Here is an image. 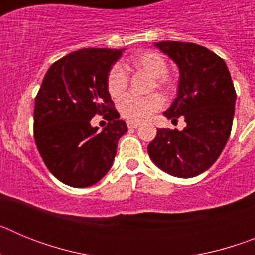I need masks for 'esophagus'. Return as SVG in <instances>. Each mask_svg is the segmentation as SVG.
<instances>
[{
	"label": "esophagus",
	"instance_id": "esophagus-1",
	"mask_svg": "<svg viewBox=\"0 0 255 255\" xmlns=\"http://www.w3.org/2000/svg\"><path fill=\"white\" fill-rule=\"evenodd\" d=\"M139 126H140V124L134 123V121H128V128L129 129H138Z\"/></svg>",
	"mask_w": 255,
	"mask_h": 255
}]
</instances>
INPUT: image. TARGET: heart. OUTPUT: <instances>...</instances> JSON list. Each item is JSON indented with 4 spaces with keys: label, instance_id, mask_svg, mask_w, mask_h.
<instances>
[{
    "label": "heart",
    "instance_id": "heart-1",
    "mask_svg": "<svg viewBox=\"0 0 255 255\" xmlns=\"http://www.w3.org/2000/svg\"><path fill=\"white\" fill-rule=\"evenodd\" d=\"M130 66L147 73L153 78L152 89L157 88L162 92H170L173 87L172 79L167 75L168 65L166 58L154 51L141 52L134 56L129 62ZM129 84V76L123 65L115 64L107 74L108 93L114 98L124 96ZM163 107V98L159 94H152L145 98L126 96L119 102L121 116L134 123L148 120L154 112Z\"/></svg>",
    "mask_w": 255,
    "mask_h": 255
}]
</instances>
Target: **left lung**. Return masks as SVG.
Here are the masks:
<instances>
[{
	"label": "left lung",
	"instance_id": "8db88e82",
	"mask_svg": "<svg viewBox=\"0 0 255 255\" xmlns=\"http://www.w3.org/2000/svg\"><path fill=\"white\" fill-rule=\"evenodd\" d=\"M155 47L175 61L180 71L177 97L163 115L182 131L158 129L148 145L155 166L189 179L208 170L224 150L233 128L236 92L225 61L206 47L189 42H158Z\"/></svg>",
	"mask_w": 255,
	"mask_h": 255
}]
</instances>
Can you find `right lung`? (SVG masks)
<instances>
[{"label": "right lung", "mask_w": 255, "mask_h": 255, "mask_svg": "<svg viewBox=\"0 0 255 255\" xmlns=\"http://www.w3.org/2000/svg\"><path fill=\"white\" fill-rule=\"evenodd\" d=\"M123 51L71 52L52 64L35 97V144L47 168L66 185L87 188L100 181L128 131L107 89L108 71ZM96 114L109 121L102 132L90 125Z\"/></svg>", "instance_id": "right-lung-1"}]
</instances>
